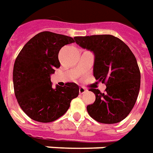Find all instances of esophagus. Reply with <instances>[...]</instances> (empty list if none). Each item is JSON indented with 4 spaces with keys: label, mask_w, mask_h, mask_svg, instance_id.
<instances>
[{
    "label": "esophagus",
    "mask_w": 153,
    "mask_h": 153,
    "mask_svg": "<svg viewBox=\"0 0 153 153\" xmlns=\"http://www.w3.org/2000/svg\"><path fill=\"white\" fill-rule=\"evenodd\" d=\"M86 91H87V89H86L85 88H83V87H80L79 88V93L80 94L85 93Z\"/></svg>",
    "instance_id": "obj_1"
}]
</instances>
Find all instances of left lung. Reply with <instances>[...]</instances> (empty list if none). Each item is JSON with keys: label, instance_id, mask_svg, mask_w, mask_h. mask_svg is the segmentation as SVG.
<instances>
[{"label": "left lung", "instance_id": "obj_1", "mask_svg": "<svg viewBox=\"0 0 153 153\" xmlns=\"http://www.w3.org/2000/svg\"><path fill=\"white\" fill-rule=\"evenodd\" d=\"M75 42L95 54L93 74L106 89L89 91L96 95L87 106L89 115L105 124L119 123L127 117L136 102L140 88V71L136 58L127 45L112 35L75 36Z\"/></svg>", "mask_w": 153, "mask_h": 153}]
</instances>
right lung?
Returning a JSON list of instances; mask_svg holds the SVG:
<instances>
[{"instance_id":"1","label":"right lung","mask_w":153,"mask_h":153,"mask_svg":"<svg viewBox=\"0 0 153 153\" xmlns=\"http://www.w3.org/2000/svg\"><path fill=\"white\" fill-rule=\"evenodd\" d=\"M74 43L70 36L43 31L24 45L16 57L13 71L14 94L19 106L31 119L51 123L70 108L71 100L79 96L74 82L52 88L50 74L59 68L60 49Z\"/></svg>"}]
</instances>
